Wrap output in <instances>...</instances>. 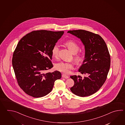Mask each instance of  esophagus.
I'll list each match as a JSON object with an SVG mask.
<instances>
[{"instance_id":"1","label":"esophagus","mask_w":125,"mask_h":125,"mask_svg":"<svg viewBox=\"0 0 125 125\" xmlns=\"http://www.w3.org/2000/svg\"><path fill=\"white\" fill-rule=\"evenodd\" d=\"M62 77L65 78V79H68L69 78V76L66 75V74H62Z\"/></svg>"}]
</instances>
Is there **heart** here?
<instances>
[{
	"label": "heart",
	"instance_id": "b5f03b06",
	"mask_svg": "<svg viewBox=\"0 0 125 125\" xmlns=\"http://www.w3.org/2000/svg\"><path fill=\"white\" fill-rule=\"evenodd\" d=\"M65 45L69 49L72 53L74 54V60L76 63H79L82 62L83 58V54H77L80 49V46L77 43L72 40H68L65 43ZM59 45L56 44L53 45L52 49V54L53 57L57 58L59 56ZM74 65L71 62H62L55 64L54 68L56 70L65 74H69L72 69H73Z\"/></svg>",
	"mask_w": 125,
	"mask_h": 125
}]
</instances>
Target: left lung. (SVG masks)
<instances>
[{"instance_id":"obj_1","label":"left lung","mask_w":125,"mask_h":125,"mask_svg":"<svg viewBox=\"0 0 125 125\" xmlns=\"http://www.w3.org/2000/svg\"><path fill=\"white\" fill-rule=\"evenodd\" d=\"M80 38L85 47V57L79 72L86 75L70 77L74 85L70 88L77 96H90L100 89L105 82L110 66V56L106 43L98 34L84 30L67 32Z\"/></svg>"}]
</instances>
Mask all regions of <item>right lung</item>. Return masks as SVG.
Segmentation results:
<instances>
[{"instance_id":"1","label":"right lung","mask_w":125,"mask_h":125,"mask_svg":"<svg viewBox=\"0 0 125 125\" xmlns=\"http://www.w3.org/2000/svg\"><path fill=\"white\" fill-rule=\"evenodd\" d=\"M63 31L45 30L30 32L20 40L14 52L12 64L17 83L25 93L33 97L45 96L61 78L56 71L45 72L53 65L52 49Z\"/></svg>"}]
</instances>
